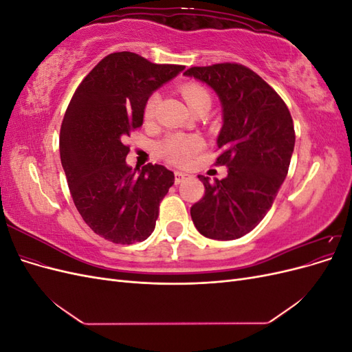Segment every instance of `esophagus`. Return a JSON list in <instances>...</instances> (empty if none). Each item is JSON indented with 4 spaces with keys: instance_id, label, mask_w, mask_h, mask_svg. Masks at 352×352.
<instances>
[{
    "instance_id": "obj_1",
    "label": "esophagus",
    "mask_w": 352,
    "mask_h": 352,
    "mask_svg": "<svg viewBox=\"0 0 352 352\" xmlns=\"http://www.w3.org/2000/svg\"><path fill=\"white\" fill-rule=\"evenodd\" d=\"M188 176H189V175L185 173V172H175V182H176V185L182 184Z\"/></svg>"
}]
</instances>
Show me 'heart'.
I'll use <instances>...</instances> for the list:
<instances>
[{
    "label": "heart",
    "instance_id": "b5f03b06",
    "mask_svg": "<svg viewBox=\"0 0 352 352\" xmlns=\"http://www.w3.org/2000/svg\"><path fill=\"white\" fill-rule=\"evenodd\" d=\"M185 101L192 111L204 104H211V97L208 91L199 83H185L180 87ZM158 104V94H153L145 104V119H151L155 113ZM202 148H204V141L199 135L192 133H170L164 140L160 142L158 150L167 162L175 164H185L190 162Z\"/></svg>",
    "mask_w": 352,
    "mask_h": 352
}]
</instances>
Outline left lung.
Segmentation results:
<instances>
[{"instance_id":"obj_1","label":"left lung","mask_w":352,"mask_h":352,"mask_svg":"<svg viewBox=\"0 0 352 352\" xmlns=\"http://www.w3.org/2000/svg\"><path fill=\"white\" fill-rule=\"evenodd\" d=\"M185 74L219 95L223 127L216 166L228 167L221 180L198 175L206 192L190 207V217L206 238L238 239L267 214L287 175L295 145L292 117L280 95L247 66L219 63Z\"/></svg>"}]
</instances>
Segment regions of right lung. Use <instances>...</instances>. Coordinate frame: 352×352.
<instances>
[{
	"instance_id": "obj_1",
	"label": "right lung",
	"mask_w": 352,
	"mask_h": 352,
	"mask_svg": "<svg viewBox=\"0 0 352 352\" xmlns=\"http://www.w3.org/2000/svg\"><path fill=\"white\" fill-rule=\"evenodd\" d=\"M185 66L155 65L135 52L104 57L79 83L60 131V157L70 195L85 223L114 243L151 235L160 202L175 184L162 164L140 173L126 164L124 138L142 126L153 91Z\"/></svg>"
}]
</instances>
